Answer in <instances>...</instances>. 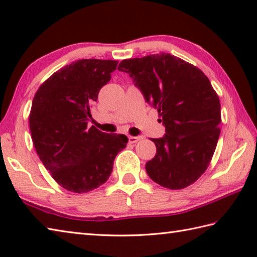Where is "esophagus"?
<instances>
[{
	"label": "esophagus",
	"mask_w": 257,
	"mask_h": 257,
	"mask_svg": "<svg viewBox=\"0 0 257 257\" xmlns=\"http://www.w3.org/2000/svg\"><path fill=\"white\" fill-rule=\"evenodd\" d=\"M128 139H129L130 144H135V143L142 141L143 137H142V136H130Z\"/></svg>",
	"instance_id": "1"
}]
</instances>
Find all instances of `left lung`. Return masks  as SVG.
Wrapping results in <instances>:
<instances>
[{"label":"left lung","instance_id":"left-lung-1","mask_svg":"<svg viewBox=\"0 0 257 257\" xmlns=\"http://www.w3.org/2000/svg\"><path fill=\"white\" fill-rule=\"evenodd\" d=\"M118 70L133 78L165 127L162 138H152L156 154L146 163L147 175L169 189L194 184L210 164L220 136V99L208 78L168 53L122 60Z\"/></svg>","mask_w":257,"mask_h":257}]
</instances>
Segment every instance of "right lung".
Returning <instances> with one entry per match:
<instances>
[{
	"label": "right lung",
	"mask_w": 257,
	"mask_h": 257,
	"mask_svg": "<svg viewBox=\"0 0 257 257\" xmlns=\"http://www.w3.org/2000/svg\"><path fill=\"white\" fill-rule=\"evenodd\" d=\"M116 66L112 60L75 61L43 82L33 99L29 127L35 149L52 178L72 193L103 185L128 143L124 135L87 128L90 106Z\"/></svg>",
	"instance_id": "add662e5"
}]
</instances>
